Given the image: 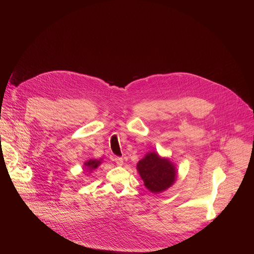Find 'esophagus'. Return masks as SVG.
<instances>
[{
    "mask_svg": "<svg viewBox=\"0 0 254 254\" xmlns=\"http://www.w3.org/2000/svg\"><path fill=\"white\" fill-rule=\"evenodd\" d=\"M114 161L116 162V164H117L118 166H123V164H124L123 158H120V157H115V158H114Z\"/></svg>",
    "mask_w": 254,
    "mask_h": 254,
    "instance_id": "esophagus-1",
    "label": "esophagus"
}]
</instances>
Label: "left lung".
Wrapping results in <instances>:
<instances>
[{
    "mask_svg": "<svg viewBox=\"0 0 254 254\" xmlns=\"http://www.w3.org/2000/svg\"><path fill=\"white\" fill-rule=\"evenodd\" d=\"M136 170L143 185L154 194L162 193L174 185L178 171L168 158H162L157 152H149L136 164Z\"/></svg>",
    "mask_w": 254,
    "mask_h": 254,
    "instance_id": "1",
    "label": "left lung"
}]
</instances>
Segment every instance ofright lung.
Wrapping results in <instances>:
<instances>
[{
	"label": "right lung",
	"mask_w": 254,
	"mask_h": 254,
	"mask_svg": "<svg viewBox=\"0 0 254 254\" xmlns=\"http://www.w3.org/2000/svg\"><path fill=\"white\" fill-rule=\"evenodd\" d=\"M102 163V159H89L87 161L84 162L83 167H84V171L86 173H91L92 171H94L95 169H97Z\"/></svg>",
	"instance_id": "add662e5"
}]
</instances>
